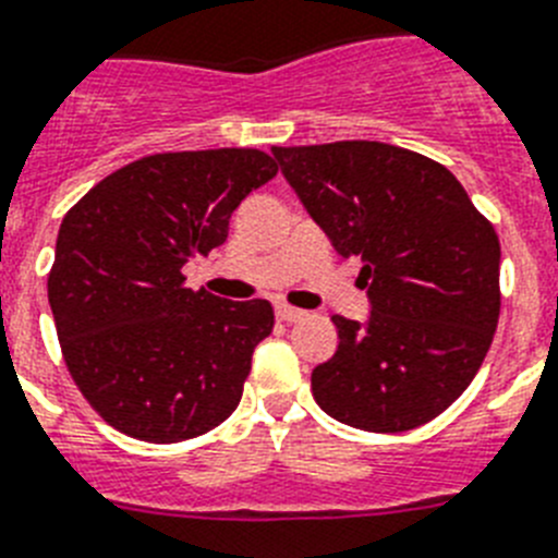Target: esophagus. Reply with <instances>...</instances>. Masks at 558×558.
<instances>
[{"label":"esophagus","mask_w":558,"mask_h":558,"mask_svg":"<svg viewBox=\"0 0 558 558\" xmlns=\"http://www.w3.org/2000/svg\"><path fill=\"white\" fill-rule=\"evenodd\" d=\"M275 315H278V320L283 323H294V320H301V317H306V312H303V308L289 306V303H278V306H275Z\"/></svg>","instance_id":"34e87169"}]
</instances>
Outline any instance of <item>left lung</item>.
I'll return each instance as SVG.
<instances>
[{
	"label": "left lung",
	"mask_w": 558,
	"mask_h": 558,
	"mask_svg": "<svg viewBox=\"0 0 558 558\" xmlns=\"http://www.w3.org/2000/svg\"><path fill=\"white\" fill-rule=\"evenodd\" d=\"M337 255L363 260L366 323L335 315L312 395L337 423L400 434L471 386L499 323V238L442 163L383 142L271 147Z\"/></svg>",
	"instance_id": "left-lung-1"
}]
</instances>
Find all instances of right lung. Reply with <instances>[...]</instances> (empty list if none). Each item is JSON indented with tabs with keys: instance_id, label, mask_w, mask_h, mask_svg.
I'll use <instances>...</instances> for the list:
<instances>
[{
	"instance_id": "right-lung-1",
	"label": "right lung",
	"mask_w": 558,
	"mask_h": 558,
	"mask_svg": "<svg viewBox=\"0 0 558 558\" xmlns=\"http://www.w3.org/2000/svg\"><path fill=\"white\" fill-rule=\"evenodd\" d=\"M278 175L260 149L156 153L110 172L64 215L48 301L64 363L98 416L144 442H181L238 409L269 301L184 287V264L229 235Z\"/></svg>"
}]
</instances>
